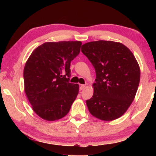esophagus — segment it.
<instances>
[{
	"instance_id": "esophagus-1",
	"label": "esophagus",
	"mask_w": 156,
	"mask_h": 156,
	"mask_svg": "<svg viewBox=\"0 0 156 156\" xmlns=\"http://www.w3.org/2000/svg\"><path fill=\"white\" fill-rule=\"evenodd\" d=\"M85 87V85L84 84H80V90H83V89Z\"/></svg>"
}]
</instances>
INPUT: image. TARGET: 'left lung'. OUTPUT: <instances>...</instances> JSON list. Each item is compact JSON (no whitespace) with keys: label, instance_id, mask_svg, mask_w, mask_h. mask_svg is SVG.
Masks as SVG:
<instances>
[{"label":"left lung","instance_id":"left-lung-1","mask_svg":"<svg viewBox=\"0 0 156 156\" xmlns=\"http://www.w3.org/2000/svg\"><path fill=\"white\" fill-rule=\"evenodd\" d=\"M81 51L96 70L94 94L86 101L92 115L110 121L122 116L134 100L140 71L133 54L122 43L98 41L82 45Z\"/></svg>","mask_w":156,"mask_h":156}]
</instances>
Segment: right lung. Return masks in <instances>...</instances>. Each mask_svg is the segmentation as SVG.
I'll return each mask as SVG.
<instances>
[{
  "label": "right lung",
  "mask_w": 156,
  "mask_h": 156,
  "mask_svg": "<svg viewBox=\"0 0 156 156\" xmlns=\"http://www.w3.org/2000/svg\"><path fill=\"white\" fill-rule=\"evenodd\" d=\"M80 41L47 42L34 50L26 62L25 91L37 115L60 119L69 112L79 85L69 83L70 64L80 51Z\"/></svg>",
  "instance_id": "obj_1"
}]
</instances>
